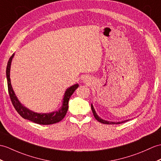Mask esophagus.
<instances>
[{
  "label": "esophagus",
  "instance_id": "34e87169",
  "mask_svg": "<svg viewBox=\"0 0 161 161\" xmlns=\"http://www.w3.org/2000/svg\"><path fill=\"white\" fill-rule=\"evenodd\" d=\"M88 81H89V78H88V77L86 76V77L84 78V82H85V83H88Z\"/></svg>",
  "mask_w": 161,
  "mask_h": 161
}]
</instances>
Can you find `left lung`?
<instances>
[{
	"instance_id": "left-lung-1",
	"label": "left lung",
	"mask_w": 161,
	"mask_h": 161,
	"mask_svg": "<svg viewBox=\"0 0 161 161\" xmlns=\"http://www.w3.org/2000/svg\"><path fill=\"white\" fill-rule=\"evenodd\" d=\"M91 109H92L93 114H94L95 118V119H97V120L99 122L102 123H103V124H120V123H125V122H126V121H129L128 119V120H125V121H121V122H120V121H119V122H114V121H109L104 120V119H102L101 117H99V116H98V114H97L96 111H95V108H94V107H93V106H92V104H91Z\"/></svg>"
}]
</instances>
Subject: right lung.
I'll return each mask as SVG.
<instances>
[{"mask_svg": "<svg viewBox=\"0 0 161 161\" xmlns=\"http://www.w3.org/2000/svg\"><path fill=\"white\" fill-rule=\"evenodd\" d=\"M14 55L15 54L14 53L11 56L8 62H7V66L6 69V76L10 99L11 101H12L15 109L18 112V113L19 114L22 118L27 119V120L33 121L40 125H51L53 124V123L59 122L61 120H62L64 117H65L67 111H68L69 99L73 94L75 91L79 87V84H76L75 85H73L66 90L62 102V106L59 108L58 110H55L48 113H38L29 110V108L25 107L24 105H22L20 101L18 100V97L14 91L13 88L12 86V84H11L10 69L11 64H12V59Z\"/></svg>", "mask_w": 161, "mask_h": 161, "instance_id": "right-lung-1", "label": "right lung"}]
</instances>
